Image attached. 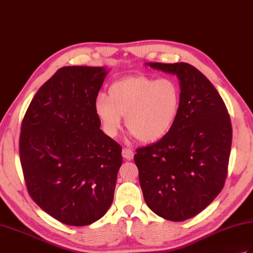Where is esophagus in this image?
<instances>
[{
  "instance_id": "obj_1",
  "label": "esophagus",
  "mask_w": 253,
  "mask_h": 253,
  "mask_svg": "<svg viewBox=\"0 0 253 253\" xmlns=\"http://www.w3.org/2000/svg\"><path fill=\"white\" fill-rule=\"evenodd\" d=\"M122 155H123V157L125 158V160L131 161L132 158H133V156H134V153H133V151L131 149L124 148V149H123V151H122Z\"/></svg>"
}]
</instances>
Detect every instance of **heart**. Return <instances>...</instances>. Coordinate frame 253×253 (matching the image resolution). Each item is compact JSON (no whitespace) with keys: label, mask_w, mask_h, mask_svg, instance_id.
Here are the masks:
<instances>
[{"label":"heart","mask_w":253,"mask_h":253,"mask_svg":"<svg viewBox=\"0 0 253 253\" xmlns=\"http://www.w3.org/2000/svg\"><path fill=\"white\" fill-rule=\"evenodd\" d=\"M180 102L179 87L172 80L137 75L115 82L108 97L99 95L95 111L108 136H116L125 116L129 130L141 142L150 143L162 139L173 126Z\"/></svg>","instance_id":"b5f03b06"}]
</instances>
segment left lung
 Returning a JSON list of instances; mask_svg holds the SVG:
<instances>
[{"label": "left lung", "instance_id": "obj_1", "mask_svg": "<svg viewBox=\"0 0 253 253\" xmlns=\"http://www.w3.org/2000/svg\"><path fill=\"white\" fill-rule=\"evenodd\" d=\"M175 74L181 102L173 126L157 142L136 150L134 163L149 208L162 218L191 219L225 183L233 130L226 105L210 81L185 62H149Z\"/></svg>", "mask_w": 253, "mask_h": 253}]
</instances>
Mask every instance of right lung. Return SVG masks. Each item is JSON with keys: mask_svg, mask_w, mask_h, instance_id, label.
I'll return each instance as SVG.
<instances>
[{"mask_svg": "<svg viewBox=\"0 0 253 253\" xmlns=\"http://www.w3.org/2000/svg\"><path fill=\"white\" fill-rule=\"evenodd\" d=\"M108 71L63 67L23 116L19 155L29 195L61 223L96 222L113 202L122 148L100 129L95 101Z\"/></svg>", "mask_w": 253, "mask_h": 253, "instance_id": "right-lung-1", "label": "right lung"}]
</instances>
